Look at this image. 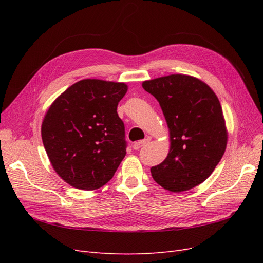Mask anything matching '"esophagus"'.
Wrapping results in <instances>:
<instances>
[{
  "label": "esophagus",
  "mask_w": 263,
  "mask_h": 263,
  "mask_svg": "<svg viewBox=\"0 0 263 263\" xmlns=\"http://www.w3.org/2000/svg\"><path fill=\"white\" fill-rule=\"evenodd\" d=\"M149 142V140L148 139H144V140H140V141H136L135 142V144L133 145V148L135 149V150H139L140 148H142L144 146H146L147 144Z\"/></svg>",
  "instance_id": "34e87169"
}]
</instances>
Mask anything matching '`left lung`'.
Wrapping results in <instances>:
<instances>
[{"label": "left lung", "mask_w": 263, "mask_h": 263, "mask_svg": "<svg viewBox=\"0 0 263 263\" xmlns=\"http://www.w3.org/2000/svg\"><path fill=\"white\" fill-rule=\"evenodd\" d=\"M161 106L170 134L164 161L150 169L154 180L174 193L201 184L225 153L227 129L219 100L200 79L171 74L142 82Z\"/></svg>", "instance_id": "obj_1"}]
</instances>
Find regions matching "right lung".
I'll return each mask as SVG.
<instances>
[{
    "mask_svg": "<svg viewBox=\"0 0 263 263\" xmlns=\"http://www.w3.org/2000/svg\"><path fill=\"white\" fill-rule=\"evenodd\" d=\"M122 82L84 79L53 101L42 124L43 144L52 168L68 184L97 190L113 178L126 155L125 126L117 105Z\"/></svg>",
    "mask_w": 263,
    "mask_h": 263,
    "instance_id": "1",
    "label": "right lung"
}]
</instances>
